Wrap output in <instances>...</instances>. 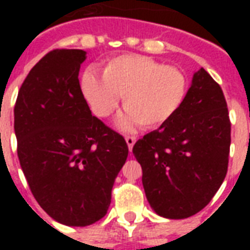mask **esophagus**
Returning a JSON list of instances; mask_svg holds the SVG:
<instances>
[{"instance_id":"1","label":"esophagus","mask_w":250,"mask_h":250,"mask_svg":"<svg viewBox=\"0 0 250 250\" xmlns=\"http://www.w3.org/2000/svg\"><path fill=\"white\" fill-rule=\"evenodd\" d=\"M125 142H127V146H128V150H132V147H134V145H135L136 142V138L135 136H125Z\"/></svg>"}]
</instances>
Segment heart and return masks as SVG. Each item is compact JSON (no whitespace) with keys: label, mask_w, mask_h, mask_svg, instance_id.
Returning a JSON list of instances; mask_svg holds the SVG:
<instances>
[{"label":"heart","mask_w":250,"mask_h":250,"mask_svg":"<svg viewBox=\"0 0 250 250\" xmlns=\"http://www.w3.org/2000/svg\"><path fill=\"white\" fill-rule=\"evenodd\" d=\"M80 88L93 114L108 118L123 96L125 111L118 120L122 130L139 123L145 130L166 125L182 108L188 91L184 71L141 55H120L102 65V79L83 72Z\"/></svg>","instance_id":"1"}]
</instances>
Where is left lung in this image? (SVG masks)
Listing matches in <instances>:
<instances>
[{
  "instance_id": "obj_1",
  "label": "left lung",
  "mask_w": 250,
  "mask_h": 250,
  "mask_svg": "<svg viewBox=\"0 0 250 250\" xmlns=\"http://www.w3.org/2000/svg\"><path fill=\"white\" fill-rule=\"evenodd\" d=\"M230 120L221 87L204 68L178 114L132 148L147 201L161 217L184 220L209 204L225 179Z\"/></svg>"
}]
</instances>
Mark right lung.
<instances>
[{
  "mask_svg": "<svg viewBox=\"0 0 250 250\" xmlns=\"http://www.w3.org/2000/svg\"><path fill=\"white\" fill-rule=\"evenodd\" d=\"M82 49H55L37 62L20 88L14 132L20 165L48 215L68 226L103 218L128 147L93 116L79 83Z\"/></svg>",
  "mask_w": 250,
  "mask_h": 250,
  "instance_id": "1",
  "label": "right lung"
}]
</instances>
